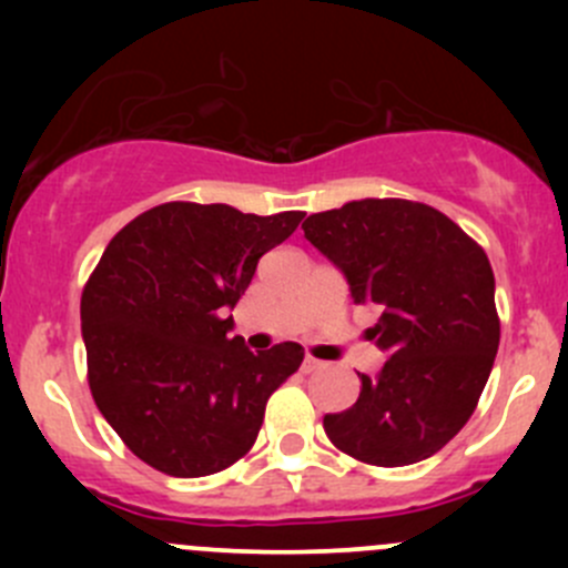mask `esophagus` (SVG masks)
Returning <instances> with one entry per match:
<instances>
[{
    "label": "esophagus",
    "mask_w": 568,
    "mask_h": 568,
    "mask_svg": "<svg viewBox=\"0 0 568 568\" xmlns=\"http://www.w3.org/2000/svg\"><path fill=\"white\" fill-rule=\"evenodd\" d=\"M318 368H324V363L316 357H305V363H302V371H305V374H311V371H318Z\"/></svg>",
    "instance_id": "obj_1"
}]
</instances>
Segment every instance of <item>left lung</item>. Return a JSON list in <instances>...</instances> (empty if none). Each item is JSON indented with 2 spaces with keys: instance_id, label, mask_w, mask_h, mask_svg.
I'll return each instance as SVG.
<instances>
[{
  "instance_id": "obj_1",
  "label": "left lung",
  "mask_w": 568,
  "mask_h": 568,
  "mask_svg": "<svg viewBox=\"0 0 568 568\" xmlns=\"http://www.w3.org/2000/svg\"><path fill=\"white\" fill-rule=\"evenodd\" d=\"M302 231L346 274L354 302L379 307L368 332L387 354L379 376H359L357 404L324 417L326 437L376 467L428 459L462 432L495 365L489 257L443 211L400 197L352 200Z\"/></svg>"
}]
</instances>
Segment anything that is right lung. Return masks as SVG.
I'll return each mask as SVG.
<instances>
[{
    "mask_svg": "<svg viewBox=\"0 0 568 568\" xmlns=\"http://www.w3.org/2000/svg\"><path fill=\"white\" fill-rule=\"evenodd\" d=\"M305 211L257 216L225 203H162L106 244L82 291L95 406L125 448L175 478L231 467L255 445L268 395L305 359L300 343L252 354L231 307L257 261Z\"/></svg>",
    "mask_w": 568,
    "mask_h": 568,
    "instance_id": "right-lung-1",
    "label": "right lung"
}]
</instances>
